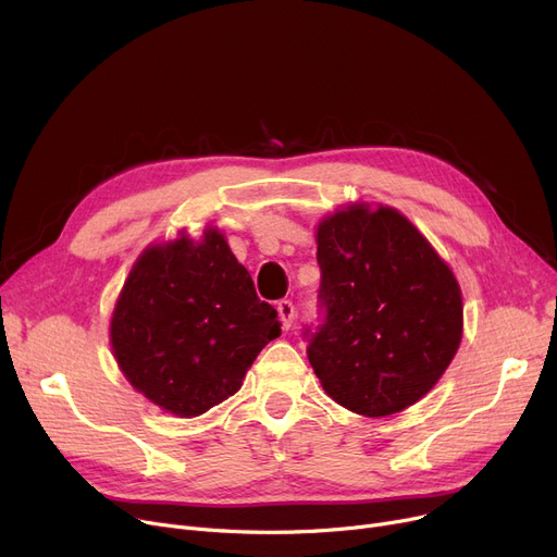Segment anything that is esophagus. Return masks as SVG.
<instances>
[{
  "instance_id": "1",
  "label": "esophagus",
  "mask_w": 557,
  "mask_h": 557,
  "mask_svg": "<svg viewBox=\"0 0 557 557\" xmlns=\"http://www.w3.org/2000/svg\"><path fill=\"white\" fill-rule=\"evenodd\" d=\"M277 313H280V318H282L284 327L288 330L290 325H294V320H296V305L290 302V300H280V302H277Z\"/></svg>"
}]
</instances>
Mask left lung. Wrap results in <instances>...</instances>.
Instances as JSON below:
<instances>
[{
	"label": "left lung",
	"instance_id": "left-lung-1",
	"mask_svg": "<svg viewBox=\"0 0 557 557\" xmlns=\"http://www.w3.org/2000/svg\"><path fill=\"white\" fill-rule=\"evenodd\" d=\"M320 323L307 357L325 393L366 418L424 397L462 334L460 286L397 210L352 205L318 225Z\"/></svg>",
	"mask_w": 557,
	"mask_h": 557
}]
</instances>
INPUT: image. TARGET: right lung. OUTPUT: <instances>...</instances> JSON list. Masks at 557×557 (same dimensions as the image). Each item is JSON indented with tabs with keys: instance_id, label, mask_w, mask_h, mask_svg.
<instances>
[{
	"instance_id": "right-lung-1",
	"label": "right lung",
	"mask_w": 557,
	"mask_h": 557,
	"mask_svg": "<svg viewBox=\"0 0 557 557\" xmlns=\"http://www.w3.org/2000/svg\"><path fill=\"white\" fill-rule=\"evenodd\" d=\"M219 230L146 250L116 300L110 341L128 382L164 411L194 418L242 388L282 334Z\"/></svg>"
}]
</instances>
